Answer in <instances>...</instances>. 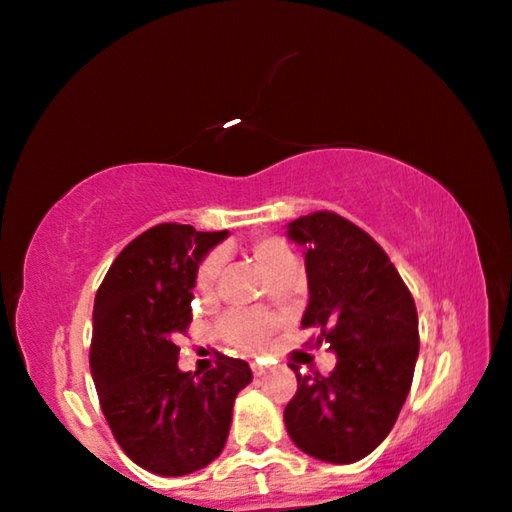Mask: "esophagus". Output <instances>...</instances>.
Segmentation results:
<instances>
[{
    "mask_svg": "<svg viewBox=\"0 0 512 512\" xmlns=\"http://www.w3.org/2000/svg\"><path fill=\"white\" fill-rule=\"evenodd\" d=\"M251 372H254V376H265L268 369H265L263 365H258V362H251Z\"/></svg>",
    "mask_w": 512,
    "mask_h": 512,
    "instance_id": "1",
    "label": "esophagus"
}]
</instances>
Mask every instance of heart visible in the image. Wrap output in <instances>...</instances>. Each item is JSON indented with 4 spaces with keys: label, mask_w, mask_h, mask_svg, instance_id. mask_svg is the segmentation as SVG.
<instances>
[{
    "label": "heart",
    "mask_w": 512,
    "mask_h": 512,
    "mask_svg": "<svg viewBox=\"0 0 512 512\" xmlns=\"http://www.w3.org/2000/svg\"><path fill=\"white\" fill-rule=\"evenodd\" d=\"M249 254L254 258L258 268L265 274L279 270L281 265L293 263L291 249L286 247L284 240L279 238H258L249 244ZM219 274V258L207 256L205 261L198 265L194 288L203 300H210L214 295V284H217ZM277 328V318L268 311H231L219 323V335L226 339L228 344L244 348V351H254L268 342L270 335Z\"/></svg>",
    "instance_id": "obj_1"
}]
</instances>
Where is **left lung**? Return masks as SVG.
<instances>
[{
    "instance_id": "obj_1",
    "label": "left lung",
    "mask_w": 512,
    "mask_h": 512,
    "mask_svg": "<svg viewBox=\"0 0 512 512\" xmlns=\"http://www.w3.org/2000/svg\"><path fill=\"white\" fill-rule=\"evenodd\" d=\"M305 247L309 305L302 328L330 344L328 376L300 374L284 422L302 453L332 464L367 457L390 434L411 390L418 360V311L385 251L335 212L288 224Z\"/></svg>"
}]
</instances>
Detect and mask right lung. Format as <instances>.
<instances>
[{"mask_svg": "<svg viewBox=\"0 0 512 512\" xmlns=\"http://www.w3.org/2000/svg\"><path fill=\"white\" fill-rule=\"evenodd\" d=\"M226 235L154 226L122 249L96 291L90 369L101 411L124 453L159 476H187L221 455L235 397L251 381L247 362L228 355L201 376L177 367L196 270Z\"/></svg>", "mask_w": 512, "mask_h": 512, "instance_id": "obj_1", "label": "right lung"}]
</instances>
